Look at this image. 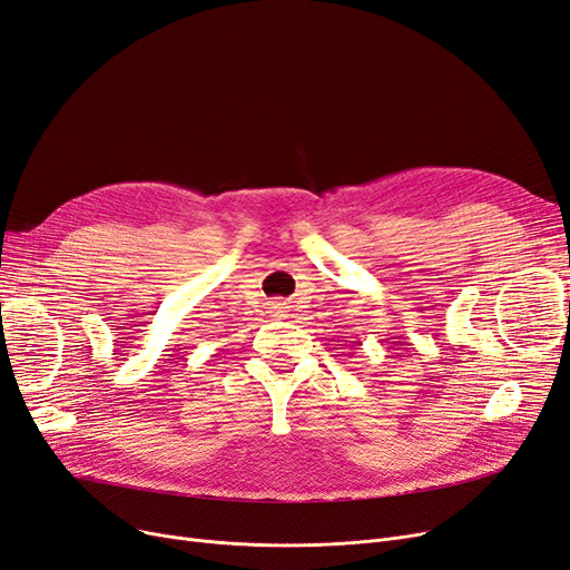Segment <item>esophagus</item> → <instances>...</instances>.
I'll return each mask as SVG.
<instances>
[{
	"label": "esophagus",
	"mask_w": 570,
	"mask_h": 570,
	"mask_svg": "<svg viewBox=\"0 0 570 570\" xmlns=\"http://www.w3.org/2000/svg\"><path fill=\"white\" fill-rule=\"evenodd\" d=\"M286 309H288L286 303H277V305H275V314H277V316H286Z\"/></svg>",
	"instance_id": "obj_1"
}]
</instances>
